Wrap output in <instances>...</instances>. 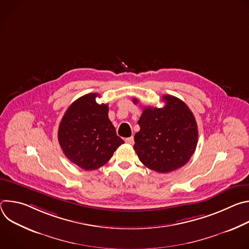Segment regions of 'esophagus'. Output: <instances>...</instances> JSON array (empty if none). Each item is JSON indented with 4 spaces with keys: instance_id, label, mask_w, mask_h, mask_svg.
<instances>
[{
    "instance_id": "esophagus-1",
    "label": "esophagus",
    "mask_w": 249,
    "mask_h": 249,
    "mask_svg": "<svg viewBox=\"0 0 249 249\" xmlns=\"http://www.w3.org/2000/svg\"><path fill=\"white\" fill-rule=\"evenodd\" d=\"M125 142H126L127 144H129V145H133L134 144V138L133 137L127 138V139H125Z\"/></svg>"
}]
</instances>
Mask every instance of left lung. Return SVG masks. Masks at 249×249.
Wrapping results in <instances>:
<instances>
[{"mask_svg":"<svg viewBox=\"0 0 249 249\" xmlns=\"http://www.w3.org/2000/svg\"><path fill=\"white\" fill-rule=\"evenodd\" d=\"M161 108L147 106L138 123L134 150L141 162L152 170L166 173L188 162L198 142L195 117L179 98L165 94ZM136 104L137 98L133 99Z\"/></svg>","mask_w":249,"mask_h":249,"instance_id":"obj_1","label":"left lung"}]
</instances>
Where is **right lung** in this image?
I'll return each mask as SVG.
<instances>
[{"label":"right lung","instance_id":"obj_1","mask_svg":"<svg viewBox=\"0 0 249 249\" xmlns=\"http://www.w3.org/2000/svg\"><path fill=\"white\" fill-rule=\"evenodd\" d=\"M98 93H88L69 106L58 130L65 156L85 170L107 162L124 141L108 118V104H98Z\"/></svg>","mask_w":249,"mask_h":249}]
</instances>
